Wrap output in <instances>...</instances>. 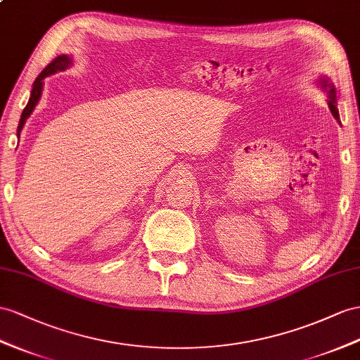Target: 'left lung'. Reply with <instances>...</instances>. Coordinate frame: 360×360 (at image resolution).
<instances>
[{"instance_id": "obj_1", "label": "left lung", "mask_w": 360, "mask_h": 360, "mask_svg": "<svg viewBox=\"0 0 360 360\" xmlns=\"http://www.w3.org/2000/svg\"><path fill=\"white\" fill-rule=\"evenodd\" d=\"M322 86H324L326 89H328V108L331 110V114H333V117L336 120H339V112H338V108H336V91H335V86L328 84L327 79H322Z\"/></svg>"}]
</instances>
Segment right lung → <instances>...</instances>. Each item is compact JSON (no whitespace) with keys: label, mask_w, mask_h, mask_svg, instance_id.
I'll list each match as a JSON object with an SVG mask.
<instances>
[{"label":"right lung","mask_w":360,"mask_h":360,"mask_svg":"<svg viewBox=\"0 0 360 360\" xmlns=\"http://www.w3.org/2000/svg\"><path fill=\"white\" fill-rule=\"evenodd\" d=\"M70 65H71V59L68 56H58L51 63H49V65L44 68V71L41 72L38 77H36L34 84H33L32 94H30V98H29V103H27V106L24 108L22 114H21L20 124H18V135H20L21 129H22V126L25 123V120L30 117L34 106L38 105V101L41 98V92H42V80L47 77V76H50V75H54V72H58V71H65Z\"/></svg>","instance_id":"add662e5"}]
</instances>
